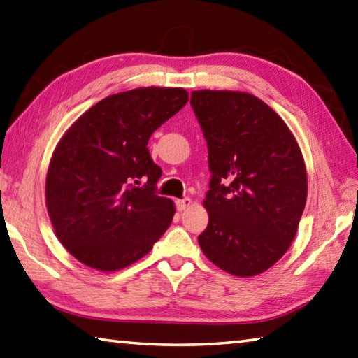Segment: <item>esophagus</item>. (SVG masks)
I'll return each mask as SVG.
<instances>
[{"instance_id": "1", "label": "esophagus", "mask_w": 358, "mask_h": 358, "mask_svg": "<svg viewBox=\"0 0 358 358\" xmlns=\"http://www.w3.org/2000/svg\"><path fill=\"white\" fill-rule=\"evenodd\" d=\"M192 206V199L190 198H184V199H178L176 201V208L179 212L185 210V208H188Z\"/></svg>"}]
</instances>
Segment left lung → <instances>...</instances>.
<instances>
[{
  "label": "left lung",
  "mask_w": 358,
  "mask_h": 358,
  "mask_svg": "<svg viewBox=\"0 0 358 358\" xmlns=\"http://www.w3.org/2000/svg\"><path fill=\"white\" fill-rule=\"evenodd\" d=\"M190 104L208 148L206 257L238 278L257 275L284 255L307 201V171L285 121L245 92L196 90Z\"/></svg>",
  "instance_id": "left-lung-1"
}]
</instances>
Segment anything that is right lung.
Returning a JSON list of instances; mask_svg holds the SVG:
<instances>
[{
    "instance_id": "right-lung-1",
    "label": "right lung",
    "mask_w": 358,
    "mask_h": 358,
    "mask_svg": "<svg viewBox=\"0 0 358 358\" xmlns=\"http://www.w3.org/2000/svg\"><path fill=\"white\" fill-rule=\"evenodd\" d=\"M184 89L141 87L101 99L83 113L52 152L46 208L74 259L98 271L132 265L171 224L162 176L148 151L151 134L187 104Z\"/></svg>"
}]
</instances>
